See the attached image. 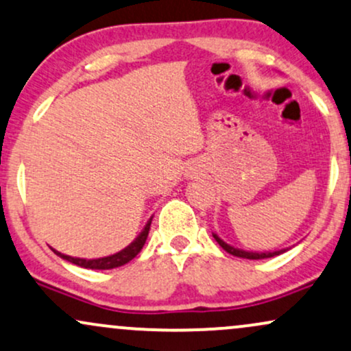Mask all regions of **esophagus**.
<instances>
[{"label": "esophagus", "instance_id": "34e87169", "mask_svg": "<svg viewBox=\"0 0 351 351\" xmlns=\"http://www.w3.org/2000/svg\"><path fill=\"white\" fill-rule=\"evenodd\" d=\"M199 174H200V167L191 166V169H189V172H187V177H191V179H195V177Z\"/></svg>", "mask_w": 351, "mask_h": 351}]
</instances>
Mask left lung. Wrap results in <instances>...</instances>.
Listing matches in <instances>:
<instances>
[{"instance_id": "obj_1", "label": "left lung", "mask_w": 351, "mask_h": 351, "mask_svg": "<svg viewBox=\"0 0 351 351\" xmlns=\"http://www.w3.org/2000/svg\"><path fill=\"white\" fill-rule=\"evenodd\" d=\"M212 234H213V238H215V241L221 246V248L226 251V253L233 254V256H238V258H245V259H266V258L278 256V254H282V253H286V251H287V248L276 250V251H246V250L234 248V246L228 245V243L221 240V238L218 237L217 233H212Z\"/></svg>"}]
</instances>
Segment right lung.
<instances>
[{
	"instance_id": "1",
	"label": "right lung",
	"mask_w": 351,
	"mask_h": 351,
	"mask_svg": "<svg viewBox=\"0 0 351 351\" xmlns=\"http://www.w3.org/2000/svg\"><path fill=\"white\" fill-rule=\"evenodd\" d=\"M151 221H152V217L147 220V223L144 225L141 233H139L138 237H136L134 240L126 246V248H123L121 251H118V253H114V254H110V256L85 259V258L69 256V254H64V253H60V251H56V250H53V253H56L57 256H60L62 259H65V261L72 263V265H77L80 267H85V269H114V267H119V266L126 265V263H130L131 259L136 258V254L143 250L144 243H146V240H147V234H149Z\"/></svg>"
}]
</instances>
